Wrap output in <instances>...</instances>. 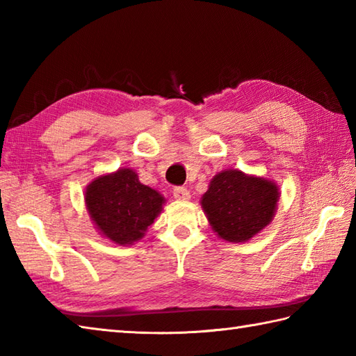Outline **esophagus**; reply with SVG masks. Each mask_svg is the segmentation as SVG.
<instances>
[{
    "mask_svg": "<svg viewBox=\"0 0 356 356\" xmlns=\"http://www.w3.org/2000/svg\"><path fill=\"white\" fill-rule=\"evenodd\" d=\"M172 195H174V199L176 200H190V197H191V194H190V191L186 190V188H184V186H176L174 188V191H172Z\"/></svg>",
    "mask_w": 356,
    "mask_h": 356,
    "instance_id": "esophagus-1",
    "label": "esophagus"
}]
</instances>
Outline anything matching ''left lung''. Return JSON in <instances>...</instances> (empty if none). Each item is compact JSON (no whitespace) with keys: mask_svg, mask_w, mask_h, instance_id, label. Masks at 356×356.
<instances>
[{"mask_svg":"<svg viewBox=\"0 0 356 356\" xmlns=\"http://www.w3.org/2000/svg\"><path fill=\"white\" fill-rule=\"evenodd\" d=\"M278 199V186L272 180L225 170L211 180L200 203L218 237L243 243L272 222Z\"/></svg>","mask_w":356,"mask_h":356,"instance_id":"8db88e82","label":"left lung"}]
</instances>
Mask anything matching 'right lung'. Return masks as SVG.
Wrapping results in <instances>:
<instances>
[{
	"mask_svg": "<svg viewBox=\"0 0 356 356\" xmlns=\"http://www.w3.org/2000/svg\"><path fill=\"white\" fill-rule=\"evenodd\" d=\"M163 203V195L142 185L131 168L104 174L86 188V207L95 226L118 245H133L145 236Z\"/></svg>",
	"mask_w": 356,
	"mask_h": 356,
	"instance_id": "1",
	"label": "right lung"
}]
</instances>
